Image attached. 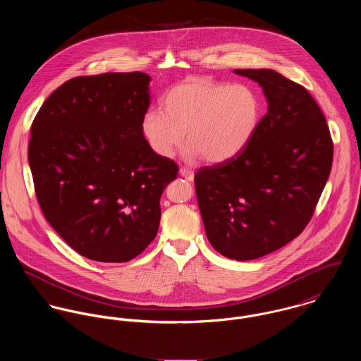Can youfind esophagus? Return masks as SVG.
Segmentation results:
<instances>
[{
  "label": "esophagus",
  "instance_id": "34e87169",
  "mask_svg": "<svg viewBox=\"0 0 361 361\" xmlns=\"http://www.w3.org/2000/svg\"><path fill=\"white\" fill-rule=\"evenodd\" d=\"M179 173L186 179V180H193L195 178V172L190 169V168H186V166H182L179 169Z\"/></svg>",
  "mask_w": 361,
  "mask_h": 361
}]
</instances>
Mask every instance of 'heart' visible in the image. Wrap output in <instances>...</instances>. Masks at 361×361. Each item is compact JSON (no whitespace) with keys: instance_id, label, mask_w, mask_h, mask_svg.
<instances>
[{"instance_id":"1","label":"heart","mask_w":361,"mask_h":361,"mask_svg":"<svg viewBox=\"0 0 361 361\" xmlns=\"http://www.w3.org/2000/svg\"><path fill=\"white\" fill-rule=\"evenodd\" d=\"M259 114V99L252 87L189 78L165 93L162 112L145 114L142 130L161 157L173 155L186 132L188 154L218 164L245 149L257 129Z\"/></svg>"}]
</instances>
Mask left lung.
I'll use <instances>...</instances> for the list:
<instances>
[{"label": "left lung", "mask_w": 361, "mask_h": 361, "mask_svg": "<svg viewBox=\"0 0 361 361\" xmlns=\"http://www.w3.org/2000/svg\"><path fill=\"white\" fill-rule=\"evenodd\" d=\"M256 80L268 111L245 149L200 168L195 188L206 233L225 257L247 261L299 236L328 180L334 143L309 92L271 69H235Z\"/></svg>", "instance_id": "obj_1"}]
</instances>
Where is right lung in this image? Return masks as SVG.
I'll list each match as a JSON object with an SVG mask.
<instances>
[{"instance_id": "right-lung-1", "label": "right lung", "mask_w": 361, "mask_h": 361, "mask_svg": "<svg viewBox=\"0 0 361 361\" xmlns=\"http://www.w3.org/2000/svg\"><path fill=\"white\" fill-rule=\"evenodd\" d=\"M150 80L143 72L72 78L33 119L27 158L36 197L83 257L126 262L158 232L159 199L179 166L143 136Z\"/></svg>"}]
</instances>
